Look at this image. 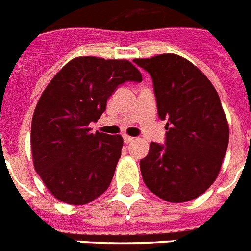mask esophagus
<instances>
[{
	"label": "esophagus",
	"mask_w": 251,
	"mask_h": 251,
	"mask_svg": "<svg viewBox=\"0 0 251 251\" xmlns=\"http://www.w3.org/2000/svg\"><path fill=\"white\" fill-rule=\"evenodd\" d=\"M124 142L125 143H131V142H134V138L129 137V135H124Z\"/></svg>",
	"instance_id": "1"
}]
</instances>
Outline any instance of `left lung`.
Returning a JSON list of instances; mask_svg holds the SVG:
<instances>
[{
    "instance_id": "1",
    "label": "left lung",
    "mask_w": 251,
    "mask_h": 251,
    "mask_svg": "<svg viewBox=\"0 0 251 251\" xmlns=\"http://www.w3.org/2000/svg\"><path fill=\"white\" fill-rule=\"evenodd\" d=\"M134 62L152 78L157 114L167 120L165 145L151 142L141 160L143 181L167 202L195 199L214 183L228 147L229 127L220 98L183 57L168 53Z\"/></svg>"
}]
</instances>
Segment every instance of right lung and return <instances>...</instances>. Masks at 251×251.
<instances>
[{"instance_id":"right-lung-1","label":"right lung","mask_w":251,"mask_h":251,"mask_svg":"<svg viewBox=\"0 0 251 251\" xmlns=\"http://www.w3.org/2000/svg\"><path fill=\"white\" fill-rule=\"evenodd\" d=\"M125 82H142L129 61L76 57L41 94L31 125L33 167L61 202L87 204L109 187L124 141L121 135L91 133L88 125Z\"/></svg>"}]
</instances>
